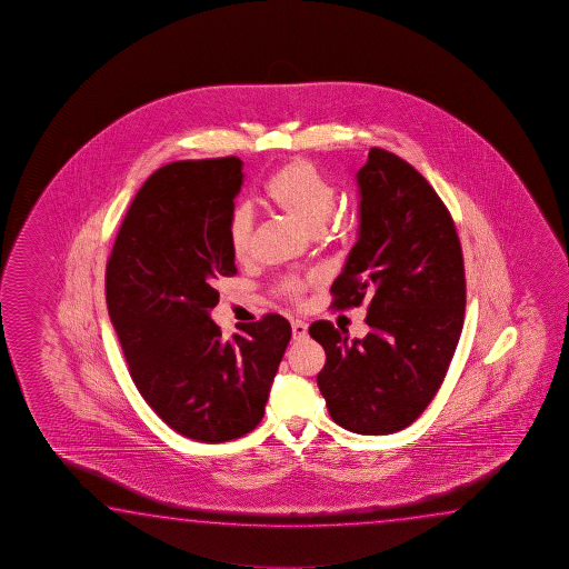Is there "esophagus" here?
<instances>
[{
	"mask_svg": "<svg viewBox=\"0 0 569 569\" xmlns=\"http://www.w3.org/2000/svg\"><path fill=\"white\" fill-rule=\"evenodd\" d=\"M307 337H309V327H307V322H302V320H292V338H295V340H305Z\"/></svg>",
	"mask_w": 569,
	"mask_h": 569,
	"instance_id": "obj_1",
	"label": "esophagus"
}]
</instances>
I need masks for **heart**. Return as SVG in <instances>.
<instances>
[{"label": "heart", "instance_id": "heart-1", "mask_svg": "<svg viewBox=\"0 0 569 569\" xmlns=\"http://www.w3.org/2000/svg\"><path fill=\"white\" fill-rule=\"evenodd\" d=\"M267 199L300 229L318 232L327 224L337 204V191L322 174L307 161H290L282 164L267 183ZM252 214L247 207H237L229 219V242L237 260H249L254 244ZM307 289V282L287 279L282 292L290 300H299Z\"/></svg>", "mask_w": 569, "mask_h": 569}]
</instances>
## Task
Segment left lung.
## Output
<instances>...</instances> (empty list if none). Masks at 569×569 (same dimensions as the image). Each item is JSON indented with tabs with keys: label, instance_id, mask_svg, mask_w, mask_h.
Segmentation results:
<instances>
[{
	"label": "left lung",
	"instance_id": "1",
	"mask_svg": "<svg viewBox=\"0 0 569 569\" xmlns=\"http://www.w3.org/2000/svg\"><path fill=\"white\" fill-rule=\"evenodd\" d=\"M360 232L330 292L332 309L368 302L370 332L348 340L330 320L310 337L327 352L317 382L350 432L392 433L440 390L462 335L466 274L452 214L398 154L372 147L357 173Z\"/></svg>",
	"mask_w": 569,
	"mask_h": 569
}]
</instances>
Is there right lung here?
I'll list each match as a JSON object with an SVG mask.
<instances>
[{
	"label": "right lung",
	"mask_w": 569,
	"mask_h": 569,
	"mask_svg": "<svg viewBox=\"0 0 569 569\" xmlns=\"http://www.w3.org/2000/svg\"><path fill=\"white\" fill-rule=\"evenodd\" d=\"M239 157L174 161L131 202L106 270L109 317L144 402L199 442L259 426L292 328L280 315L241 325L229 340L209 317L217 284L237 274L229 242Z\"/></svg>",
	"instance_id": "right-lung-1"
}]
</instances>
